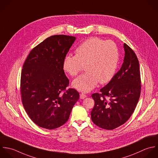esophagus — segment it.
Returning <instances> with one entry per match:
<instances>
[{"instance_id": "esophagus-1", "label": "esophagus", "mask_w": 158, "mask_h": 158, "mask_svg": "<svg viewBox=\"0 0 158 158\" xmlns=\"http://www.w3.org/2000/svg\"><path fill=\"white\" fill-rule=\"evenodd\" d=\"M87 97V95H85V94H80V98L81 99H84L85 98H86Z\"/></svg>"}]
</instances>
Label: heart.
<instances>
[{
  "mask_svg": "<svg viewBox=\"0 0 158 158\" xmlns=\"http://www.w3.org/2000/svg\"><path fill=\"white\" fill-rule=\"evenodd\" d=\"M119 62L118 48L113 41L91 37L76 50V55H66L63 60L64 69L71 76H77L85 66V73L73 82V87L89 92L99 82L105 84L114 75Z\"/></svg>",
  "mask_w": 158,
  "mask_h": 158,
  "instance_id": "obj_1",
  "label": "heart"
}]
</instances>
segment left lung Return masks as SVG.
<instances>
[{
    "label": "left lung",
    "mask_w": 158,
    "mask_h": 158,
    "mask_svg": "<svg viewBox=\"0 0 158 158\" xmlns=\"http://www.w3.org/2000/svg\"><path fill=\"white\" fill-rule=\"evenodd\" d=\"M125 56L119 71L110 82L92 97L95 105L91 112L93 123L100 128L113 130L124 124L134 113L141 90L140 72L138 58L126 44ZM110 99L107 101L105 97Z\"/></svg>",
    "instance_id": "1"
}]
</instances>
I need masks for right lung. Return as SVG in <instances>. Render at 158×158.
<instances>
[{"label":"right lung","mask_w":158,"mask_h":158,"mask_svg":"<svg viewBox=\"0 0 158 158\" xmlns=\"http://www.w3.org/2000/svg\"><path fill=\"white\" fill-rule=\"evenodd\" d=\"M75 40L66 35L50 36L30 52L23 66V105L40 127L51 130L63 126L79 100L76 90H65L69 80L63 70L64 58Z\"/></svg>","instance_id":"1"}]
</instances>
